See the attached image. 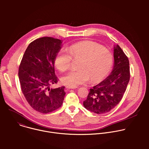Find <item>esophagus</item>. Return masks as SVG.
I'll return each mask as SVG.
<instances>
[{
	"label": "esophagus",
	"instance_id": "34e87169",
	"mask_svg": "<svg viewBox=\"0 0 149 149\" xmlns=\"http://www.w3.org/2000/svg\"><path fill=\"white\" fill-rule=\"evenodd\" d=\"M67 89H75L76 88L75 87H68V86H66V87H65Z\"/></svg>",
	"mask_w": 149,
	"mask_h": 149
}]
</instances>
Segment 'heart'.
Here are the masks:
<instances>
[{
	"instance_id": "heart-1",
	"label": "heart",
	"mask_w": 149,
	"mask_h": 149,
	"mask_svg": "<svg viewBox=\"0 0 149 149\" xmlns=\"http://www.w3.org/2000/svg\"><path fill=\"white\" fill-rule=\"evenodd\" d=\"M81 60L77 71H71L61 78V82L71 87H77L87 82L97 83L102 81L110 72L113 64L111 52L91 40L77 42L56 55L54 64L61 72L70 69L72 62Z\"/></svg>"
}]
</instances>
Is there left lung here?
I'll use <instances>...</instances> for the list:
<instances>
[{"instance_id": "obj_1", "label": "left lung", "mask_w": 149, "mask_h": 149, "mask_svg": "<svg viewBox=\"0 0 149 149\" xmlns=\"http://www.w3.org/2000/svg\"><path fill=\"white\" fill-rule=\"evenodd\" d=\"M114 67L111 73L90 90L84 107L95 114L109 112L122 99L130 80L129 61L119 45L114 47Z\"/></svg>"}]
</instances>
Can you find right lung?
I'll use <instances>...</instances> for the list:
<instances>
[{
  "instance_id": "add662e5",
  "label": "right lung",
  "mask_w": 149,
  "mask_h": 149,
  "mask_svg": "<svg viewBox=\"0 0 149 149\" xmlns=\"http://www.w3.org/2000/svg\"><path fill=\"white\" fill-rule=\"evenodd\" d=\"M61 46L62 40L52 37L35 39L28 45L19 68L21 90L31 107L41 113L57 110L64 99V86L49 87L58 82L54 59Z\"/></svg>"
}]
</instances>
